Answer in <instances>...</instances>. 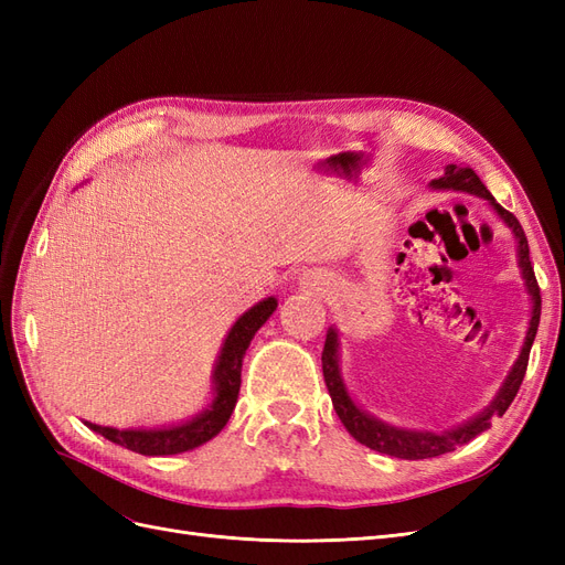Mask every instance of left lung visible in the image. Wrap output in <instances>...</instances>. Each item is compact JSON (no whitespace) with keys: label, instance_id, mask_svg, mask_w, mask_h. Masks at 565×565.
<instances>
[{"label":"left lung","instance_id":"8db88e82","mask_svg":"<svg viewBox=\"0 0 565 565\" xmlns=\"http://www.w3.org/2000/svg\"><path fill=\"white\" fill-rule=\"evenodd\" d=\"M434 188H455V191H467L473 195L486 198L498 214L504 218V224L514 231L516 241H519V264L523 270V278L527 285V292L533 297V318H530V328L523 341V351L519 355L516 365L511 367L509 377L504 382V386L500 388L498 398L490 403V407L486 413L478 415L476 419L457 426V429L450 431H407V429H396V426L382 424L380 419H374L370 415H365L361 407H358L344 388V382L339 377V365H337V332L330 330L328 339H324V349H322V374H324V384H328V391L332 396V405L337 409V415L341 419V424L347 426V431L363 446L391 455V457H401V459H429V457H438L457 450L465 443L473 440L478 434H483L486 429H490V419L492 417H502L509 405L514 403L516 393L521 388V382L525 377L527 370V358H530V349H533V341L537 334V324H540V311H542V299H540V285L535 278L533 264H530V249H527V237L519 224V218L507 212L502 204L494 202V198L490 195L488 188L483 185V181L473 174V169L469 167H457V164H448L446 174L440 179L431 181Z\"/></svg>","mask_w":565,"mask_h":565}]
</instances>
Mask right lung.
I'll list each match as a JSON object with an SVG mask.
<instances>
[{"mask_svg": "<svg viewBox=\"0 0 565 565\" xmlns=\"http://www.w3.org/2000/svg\"><path fill=\"white\" fill-rule=\"evenodd\" d=\"M276 306L278 301L268 297L266 301L256 303L254 309H249L233 324V330L224 341V349H221L218 363L214 370L216 398L212 407L204 409V413L198 415L195 419L185 422L181 426H169V429H156V431H146V429L119 431V429H110V426H98V424H89V426L100 436L117 443V446H125L127 450L150 455V457L179 455L202 446V443H207L224 429L226 422L231 419V413L237 403V391H241V372H243L245 351L256 330H259L262 324L270 318V313L276 311Z\"/></svg>", "mask_w": 565, "mask_h": 565, "instance_id": "1", "label": "right lung"}]
</instances>
